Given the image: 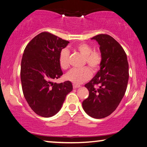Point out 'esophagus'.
Listing matches in <instances>:
<instances>
[{
	"instance_id": "esophagus-1",
	"label": "esophagus",
	"mask_w": 147,
	"mask_h": 147,
	"mask_svg": "<svg viewBox=\"0 0 147 147\" xmlns=\"http://www.w3.org/2000/svg\"><path fill=\"white\" fill-rule=\"evenodd\" d=\"M73 87L74 89H77L78 88H80L81 86H79V85H76V84H73Z\"/></svg>"
}]
</instances>
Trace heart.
I'll use <instances>...</instances> for the list:
<instances>
[{
    "label": "heart",
    "mask_w": 147,
    "mask_h": 147,
    "mask_svg": "<svg viewBox=\"0 0 147 147\" xmlns=\"http://www.w3.org/2000/svg\"><path fill=\"white\" fill-rule=\"evenodd\" d=\"M84 56V64H87L93 73L97 72L100 67L102 56L101 53L97 50H92L91 46L86 43H81L74 47ZM58 61L62 69H67L69 66V52L67 49H62L59 54ZM88 67L73 69L66 74V78L75 84H81L88 81L91 78V73Z\"/></svg>",
    "instance_id": "heart-1"
}]
</instances>
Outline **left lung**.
I'll return each instance as SVG.
<instances>
[{
    "label": "left lung",
    "instance_id": "8db88e82",
    "mask_svg": "<svg viewBox=\"0 0 147 147\" xmlns=\"http://www.w3.org/2000/svg\"><path fill=\"white\" fill-rule=\"evenodd\" d=\"M100 45L102 61L100 69L85 85L89 96L82 102L86 113L102 119L112 113L125 94L129 78L125 51L112 37L98 34L92 38Z\"/></svg>",
    "mask_w": 147,
    "mask_h": 147
}]
</instances>
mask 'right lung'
Returning a JSON list of instances; mask_svg holds the SVG:
<instances>
[{
	"label": "right lung",
	"instance_id": "obj_1",
	"mask_svg": "<svg viewBox=\"0 0 147 147\" xmlns=\"http://www.w3.org/2000/svg\"><path fill=\"white\" fill-rule=\"evenodd\" d=\"M69 42L48 32L37 35L27 45L21 60V80L24 98L35 113L50 117L60 110L71 82H53L63 74L58 61Z\"/></svg>",
	"mask_w": 147,
	"mask_h": 147
}]
</instances>
